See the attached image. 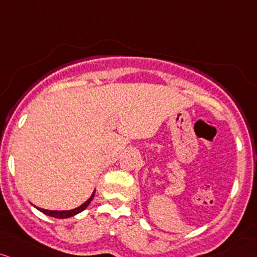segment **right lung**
Instances as JSON below:
<instances>
[{
    "instance_id": "right-lung-1",
    "label": "right lung",
    "mask_w": 257,
    "mask_h": 257,
    "mask_svg": "<svg viewBox=\"0 0 257 257\" xmlns=\"http://www.w3.org/2000/svg\"><path fill=\"white\" fill-rule=\"evenodd\" d=\"M94 195H95V191L91 194V196H90L89 199H87L83 205H80V206L77 207V208H73V210H68V211H51V210H45V208H40V207H36V208H38L39 211H41L42 213H45V215L51 216V217H55V218H69V217L78 215L79 212H81V211L85 210V208L89 206L90 202H91V200L94 199Z\"/></svg>"
}]
</instances>
